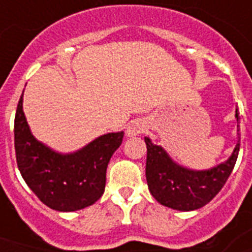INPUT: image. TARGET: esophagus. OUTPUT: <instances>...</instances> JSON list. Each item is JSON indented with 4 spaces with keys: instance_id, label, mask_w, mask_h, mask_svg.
Returning a JSON list of instances; mask_svg holds the SVG:
<instances>
[{
    "instance_id": "obj_1",
    "label": "esophagus",
    "mask_w": 252,
    "mask_h": 252,
    "mask_svg": "<svg viewBox=\"0 0 252 252\" xmlns=\"http://www.w3.org/2000/svg\"><path fill=\"white\" fill-rule=\"evenodd\" d=\"M142 132H144V126H142L141 123L132 122L126 126V134L128 137H134V136H137V134L142 133Z\"/></svg>"
}]
</instances>
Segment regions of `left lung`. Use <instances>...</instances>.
I'll list each match as a JSON object with an SVG mask.
<instances>
[{
    "mask_svg": "<svg viewBox=\"0 0 252 252\" xmlns=\"http://www.w3.org/2000/svg\"><path fill=\"white\" fill-rule=\"evenodd\" d=\"M239 122V111H235ZM241 140V137H239ZM239 140L227 161L209 170H191L172 161L162 146L145 137L146 182L158 203L176 211H195L215 197L226 183L234 168L239 152Z\"/></svg>",
    "mask_w": 252,
    "mask_h": 252,
    "instance_id": "8db88e82",
    "label": "left lung"
}]
</instances>
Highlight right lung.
<instances>
[{"mask_svg":"<svg viewBox=\"0 0 252 252\" xmlns=\"http://www.w3.org/2000/svg\"><path fill=\"white\" fill-rule=\"evenodd\" d=\"M124 132L103 134L74 153H57L33 137L23 112V94L14 120L18 168L31 191L47 207L74 212L90 207L103 195L112 154Z\"/></svg>","mask_w":252,"mask_h":252,"instance_id":"obj_1","label":"right lung"}]
</instances>
